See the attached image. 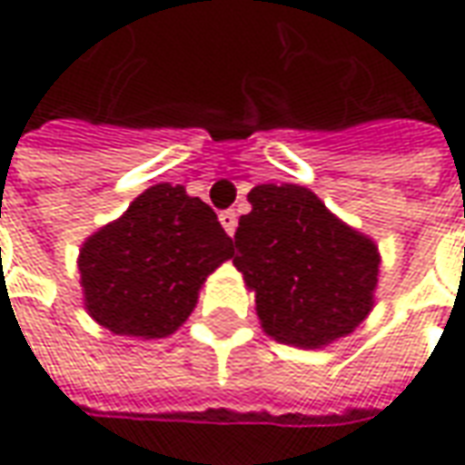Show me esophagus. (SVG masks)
I'll return each mask as SVG.
<instances>
[{"label": "esophagus", "instance_id": "esophagus-1", "mask_svg": "<svg viewBox=\"0 0 465 465\" xmlns=\"http://www.w3.org/2000/svg\"><path fill=\"white\" fill-rule=\"evenodd\" d=\"M220 225L225 227L227 235L232 238V235H235V227H238V212H235V210L220 212Z\"/></svg>", "mask_w": 465, "mask_h": 465}]
</instances>
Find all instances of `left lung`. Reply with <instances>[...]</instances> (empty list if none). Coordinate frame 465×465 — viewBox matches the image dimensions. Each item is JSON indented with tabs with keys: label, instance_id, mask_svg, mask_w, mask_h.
I'll return each mask as SVG.
<instances>
[{
	"label": "left lung",
	"instance_id": "8db88e82",
	"mask_svg": "<svg viewBox=\"0 0 465 465\" xmlns=\"http://www.w3.org/2000/svg\"><path fill=\"white\" fill-rule=\"evenodd\" d=\"M235 230L232 263L255 292L273 341L322 348L353 332L373 307L379 248L341 223L310 189L261 183Z\"/></svg>",
	"mask_w": 465,
	"mask_h": 465
}]
</instances>
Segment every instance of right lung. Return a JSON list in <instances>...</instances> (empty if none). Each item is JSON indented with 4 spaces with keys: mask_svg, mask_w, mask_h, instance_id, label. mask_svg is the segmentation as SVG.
Segmentation results:
<instances>
[{
    "mask_svg": "<svg viewBox=\"0 0 465 465\" xmlns=\"http://www.w3.org/2000/svg\"><path fill=\"white\" fill-rule=\"evenodd\" d=\"M232 255L210 204L155 183L79 253L86 312L114 335L166 338L186 322L199 289Z\"/></svg>",
    "mask_w": 465,
    "mask_h": 465,
    "instance_id": "right-lung-1",
    "label": "right lung"
}]
</instances>
